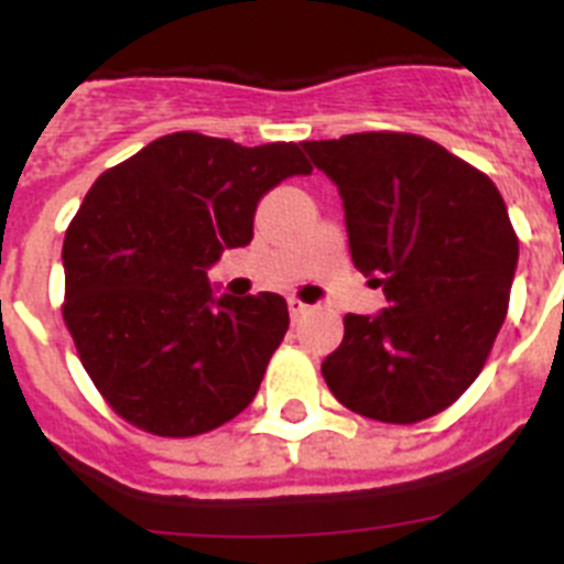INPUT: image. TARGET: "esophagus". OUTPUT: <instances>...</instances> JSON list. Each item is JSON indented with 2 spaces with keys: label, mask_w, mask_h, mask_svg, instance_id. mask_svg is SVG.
Here are the masks:
<instances>
[{
  "label": "esophagus",
  "mask_w": 564,
  "mask_h": 564,
  "mask_svg": "<svg viewBox=\"0 0 564 564\" xmlns=\"http://www.w3.org/2000/svg\"><path fill=\"white\" fill-rule=\"evenodd\" d=\"M288 311H291L293 322H299V318L305 316V313L311 311V307H307L305 302H299V299H288Z\"/></svg>",
  "instance_id": "34e87169"
}]
</instances>
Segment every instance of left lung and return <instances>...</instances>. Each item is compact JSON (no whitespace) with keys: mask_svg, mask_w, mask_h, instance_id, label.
<instances>
[{"mask_svg":"<svg viewBox=\"0 0 564 564\" xmlns=\"http://www.w3.org/2000/svg\"><path fill=\"white\" fill-rule=\"evenodd\" d=\"M302 147L341 194L352 265L387 296L376 316H344L322 376L358 415L426 421L471 387L506 322L520 257L506 203L486 174L421 134Z\"/></svg>","mask_w":564,"mask_h":564,"instance_id":"left-lung-1","label":"left lung"}]
</instances>
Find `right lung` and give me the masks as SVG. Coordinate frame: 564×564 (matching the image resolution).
Returning a JSON list of instances; mask_svg holds the SVG:
<instances>
[{
    "label": "right lung",
    "mask_w": 564,
    "mask_h": 564,
    "mask_svg": "<svg viewBox=\"0 0 564 564\" xmlns=\"http://www.w3.org/2000/svg\"><path fill=\"white\" fill-rule=\"evenodd\" d=\"M296 143L163 134L93 183L64 237V325L123 421L192 437L257 395L288 325L279 293L214 296L206 271L253 237L257 203L311 174Z\"/></svg>",
    "instance_id": "obj_1"
}]
</instances>
